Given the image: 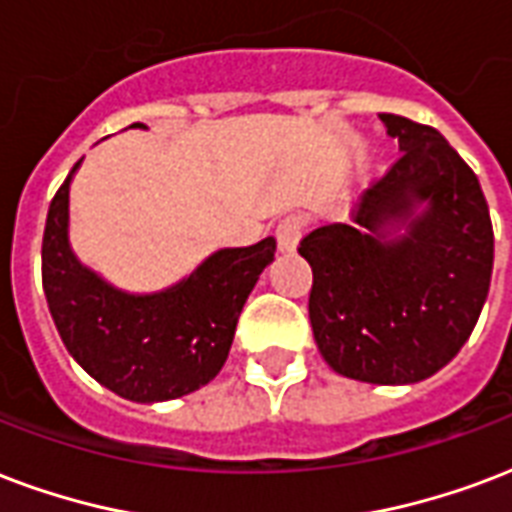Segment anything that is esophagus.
<instances>
[{
  "mask_svg": "<svg viewBox=\"0 0 512 512\" xmlns=\"http://www.w3.org/2000/svg\"><path fill=\"white\" fill-rule=\"evenodd\" d=\"M303 230H306V220H303L300 214H290V217H284V220L279 222V228H276V241H279V249H282V252H295L300 236H303Z\"/></svg>",
  "mask_w": 512,
  "mask_h": 512,
  "instance_id": "1",
  "label": "esophagus"
}]
</instances>
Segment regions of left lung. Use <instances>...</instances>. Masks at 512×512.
<instances>
[{
  "label": "left lung",
  "mask_w": 512,
  "mask_h": 512,
  "mask_svg": "<svg viewBox=\"0 0 512 512\" xmlns=\"http://www.w3.org/2000/svg\"><path fill=\"white\" fill-rule=\"evenodd\" d=\"M381 123L403 158L362 195L357 228L322 225L298 252L314 273L308 319L327 365L368 384H416L473 333L494 230L481 182L440 131L400 115Z\"/></svg>",
  "instance_id": "1"
}]
</instances>
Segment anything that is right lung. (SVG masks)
Segmentation results:
<instances>
[{"label":"right lung","instance_id":"right-lung-1","mask_svg":"<svg viewBox=\"0 0 512 512\" xmlns=\"http://www.w3.org/2000/svg\"><path fill=\"white\" fill-rule=\"evenodd\" d=\"M77 166L50 201L42 236V287L58 335L88 376L126 400L190 395L228 360L241 308L273 260L276 241L220 249L169 290L128 295L85 268L69 247V182Z\"/></svg>","mask_w":512,"mask_h":512}]
</instances>
